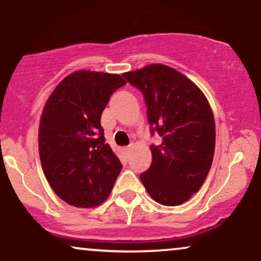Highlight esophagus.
Listing matches in <instances>:
<instances>
[{
    "label": "esophagus",
    "mask_w": 261,
    "mask_h": 261,
    "mask_svg": "<svg viewBox=\"0 0 261 261\" xmlns=\"http://www.w3.org/2000/svg\"><path fill=\"white\" fill-rule=\"evenodd\" d=\"M131 151H133V146H128V147H125L124 148V152H125V154H126V157H128V155H130Z\"/></svg>",
    "instance_id": "1"
}]
</instances>
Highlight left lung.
Segmentation results:
<instances>
[{
  "label": "left lung",
  "mask_w": 261,
  "mask_h": 261,
  "mask_svg": "<svg viewBox=\"0 0 261 261\" xmlns=\"http://www.w3.org/2000/svg\"><path fill=\"white\" fill-rule=\"evenodd\" d=\"M124 77L142 92L151 134L162 137L161 145H151L152 163L141 181L161 205H180L197 193L211 168L216 140L211 107L195 83L166 65Z\"/></svg>",
  "instance_id": "1"
}]
</instances>
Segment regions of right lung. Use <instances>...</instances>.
<instances>
[{
  "mask_svg": "<svg viewBox=\"0 0 261 261\" xmlns=\"http://www.w3.org/2000/svg\"><path fill=\"white\" fill-rule=\"evenodd\" d=\"M126 85L120 74L77 71L59 83L39 126L44 174L60 199L94 207L109 196L122 168L106 143L101 113L110 95Z\"/></svg>",
  "mask_w": 261,
  "mask_h": 261,
  "instance_id": "1",
  "label": "right lung"
}]
</instances>
